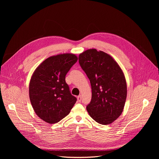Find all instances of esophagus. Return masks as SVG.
Segmentation results:
<instances>
[{"mask_svg":"<svg viewBox=\"0 0 159 159\" xmlns=\"http://www.w3.org/2000/svg\"><path fill=\"white\" fill-rule=\"evenodd\" d=\"M77 101H78V102H80L81 101V96H79L78 97H77Z\"/></svg>","mask_w":159,"mask_h":159,"instance_id":"obj_1","label":"esophagus"}]
</instances>
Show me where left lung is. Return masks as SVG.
<instances>
[{
  "instance_id": "obj_1",
  "label": "left lung",
  "mask_w": 159,
  "mask_h": 159,
  "mask_svg": "<svg viewBox=\"0 0 159 159\" xmlns=\"http://www.w3.org/2000/svg\"><path fill=\"white\" fill-rule=\"evenodd\" d=\"M79 61L91 85L92 99L86 107L88 113L99 124L112 123L121 115L127 96L121 69L111 56L96 49L80 53Z\"/></svg>"
}]
</instances>
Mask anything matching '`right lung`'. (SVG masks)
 <instances>
[{
  "label": "right lung",
  "instance_id": "add662e5",
  "mask_svg": "<svg viewBox=\"0 0 159 159\" xmlns=\"http://www.w3.org/2000/svg\"><path fill=\"white\" fill-rule=\"evenodd\" d=\"M72 53H63L44 60L33 72L29 86L30 99L37 116L50 124L69 114L77 101L70 92L65 76L77 62Z\"/></svg>",
  "mask_w": 159,
  "mask_h": 159
}]
</instances>
